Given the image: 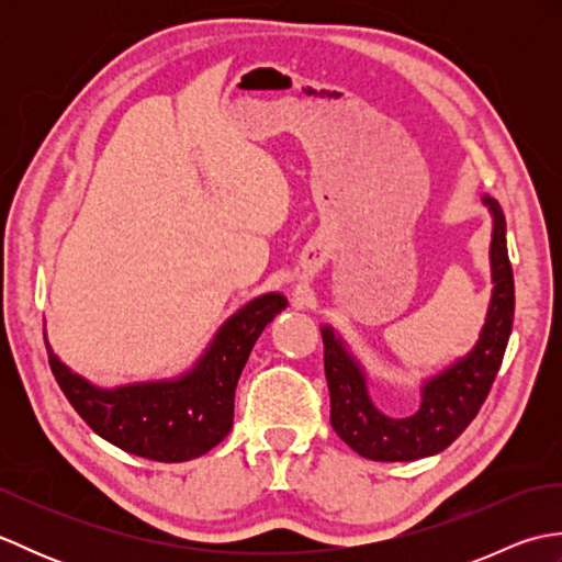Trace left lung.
<instances>
[{
    "instance_id": "8db88e82",
    "label": "left lung",
    "mask_w": 562,
    "mask_h": 562,
    "mask_svg": "<svg viewBox=\"0 0 562 562\" xmlns=\"http://www.w3.org/2000/svg\"><path fill=\"white\" fill-rule=\"evenodd\" d=\"M491 212V304L473 348L423 379L413 415L391 417L376 408L362 362L333 326H321L330 391V425L352 451L372 461H415L445 451L471 420L503 364L515 321V274L507 256V222L499 202L483 195Z\"/></svg>"
}]
</instances>
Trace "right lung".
<instances>
[{
  "label": "right lung",
  "instance_id": "right-lung-1",
  "mask_svg": "<svg viewBox=\"0 0 562 562\" xmlns=\"http://www.w3.org/2000/svg\"><path fill=\"white\" fill-rule=\"evenodd\" d=\"M284 306L288 296L280 292L250 300L224 321L186 372L169 379L97 386L59 360L45 333L47 360L71 408L99 437L142 459L190 461L229 435L238 376L262 328Z\"/></svg>",
  "mask_w": 562,
  "mask_h": 562
}]
</instances>
